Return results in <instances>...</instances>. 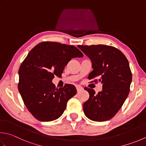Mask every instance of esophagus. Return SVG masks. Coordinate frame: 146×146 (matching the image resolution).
Returning a JSON list of instances; mask_svg holds the SVG:
<instances>
[{
    "instance_id": "34e87169",
    "label": "esophagus",
    "mask_w": 146,
    "mask_h": 146,
    "mask_svg": "<svg viewBox=\"0 0 146 146\" xmlns=\"http://www.w3.org/2000/svg\"><path fill=\"white\" fill-rule=\"evenodd\" d=\"M84 89V88L82 87H81L80 85H77L76 86V90H77V92H80V91H82Z\"/></svg>"
}]
</instances>
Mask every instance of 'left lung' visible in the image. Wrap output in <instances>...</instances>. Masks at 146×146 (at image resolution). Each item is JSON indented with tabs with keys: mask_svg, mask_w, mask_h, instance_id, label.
I'll list each match as a JSON object with an SVG mask.
<instances>
[{
	"mask_svg": "<svg viewBox=\"0 0 146 146\" xmlns=\"http://www.w3.org/2000/svg\"><path fill=\"white\" fill-rule=\"evenodd\" d=\"M78 47L92 62L93 70L88 78L102 84V90L98 94L92 88H85L89 93L83 106L85 115L92 121L109 120L120 110L130 92L132 75L128 60L119 49L110 45Z\"/></svg>",
	"mask_w": 146,
	"mask_h": 146,
	"instance_id": "8db88e82",
	"label": "left lung"
}]
</instances>
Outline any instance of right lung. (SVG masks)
Wrapping results in <instances>:
<instances>
[{"instance_id": "right-lung-1", "label": "right lung", "mask_w": 146, "mask_h": 146, "mask_svg": "<svg viewBox=\"0 0 146 146\" xmlns=\"http://www.w3.org/2000/svg\"><path fill=\"white\" fill-rule=\"evenodd\" d=\"M84 54L78 48L61 43L43 42L34 47L20 66L18 90L28 111L41 121L58 119L67 102L76 94L73 85L56 88L54 76L61 77L64 67Z\"/></svg>"}]
</instances>
